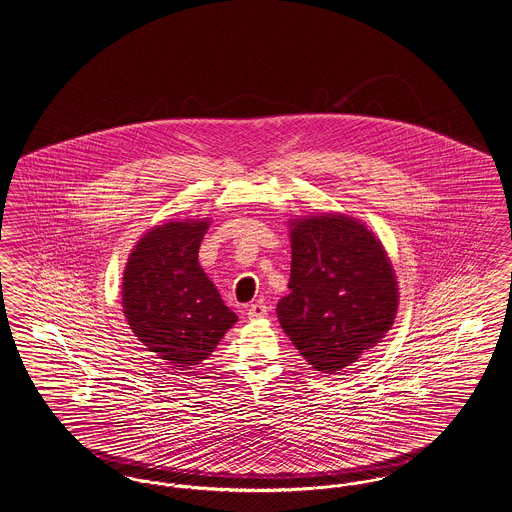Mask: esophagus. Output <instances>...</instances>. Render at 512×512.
Wrapping results in <instances>:
<instances>
[{
  "instance_id": "esophagus-1",
  "label": "esophagus",
  "mask_w": 512,
  "mask_h": 512,
  "mask_svg": "<svg viewBox=\"0 0 512 512\" xmlns=\"http://www.w3.org/2000/svg\"><path fill=\"white\" fill-rule=\"evenodd\" d=\"M266 314H268V307L263 301H257V303H253L247 308V318L249 320H261V318H265Z\"/></svg>"
}]
</instances>
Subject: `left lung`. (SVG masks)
<instances>
[{
    "label": "left lung",
    "mask_w": 512,
    "mask_h": 512,
    "mask_svg": "<svg viewBox=\"0 0 512 512\" xmlns=\"http://www.w3.org/2000/svg\"><path fill=\"white\" fill-rule=\"evenodd\" d=\"M289 295L276 314L316 371L337 373L381 343L398 310L389 255L368 226L343 213L289 221Z\"/></svg>",
    "instance_id": "8db88e82"
}]
</instances>
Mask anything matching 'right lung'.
Returning a JSON list of instances; mask_svg holds the SVG:
<instances>
[{
  "label": "right lung",
  "instance_id": "obj_1",
  "mask_svg": "<svg viewBox=\"0 0 512 512\" xmlns=\"http://www.w3.org/2000/svg\"><path fill=\"white\" fill-rule=\"evenodd\" d=\"M207 219L150 228L123 270V314L135 337L175 368L190 369L215 350L238 316L198 263Z\"/></svg>",
  "mask_w": 512,
  "mask_h": 512
}]
</instances>
